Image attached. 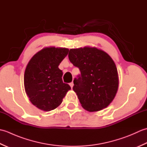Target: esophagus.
Segmentation results:
<instances>
[{
    "label": "esophagus",
    "instance_id": "34e87169",
    "mask_svg": "<svg viewBox=\"0 0 147 147\" xmlns=\"http://www.w3.org/2000/svg\"><path fill=\"white\" fill-rule=\"evenodd\" d=\"M69 85H70V86H71V88H73V85H74V83H73V82H71V83H69Z\"/></svg>",
    "mask_w": 147,
    "mask_h": 147
}]
</instances>
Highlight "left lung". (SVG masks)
Masks as SVG:
<instances>
[{
	"label": "left lung",
	"instance_id": "1",
	"mask_svg": "<svg viewBox=\"0 0 147 147\" xmlns=\"http://www.w3.org/2000/svg\"><path fill=\"white\" fill-rule=\"evenodd\" d=\"M69 59L81 72L74 80L73 90L82 107L89 112L106 108L117 92L119 80L114 61L95 47L70 49Z\"/></svg>",
	"mask_w": 147,
	"mask_h": 147
}]
</instances>
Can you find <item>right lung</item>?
I'll return each mask as SVG.
<instances>
[{"instance_id": "right-lung-1", "label": "right lung", "mask_w": 147, "mask_h": 147, "mask_svg": "<svg viewBox=\"0 0 147 147\" xmlns=\"http://www.w3.org/2000/svg\"><path fill=\"white\" fill-rule=\"evenodd\" d=\"M68 52L65 48H44L33 56L26 67L25 92L30 102L42 111L57 108L71 90L68 84L62 82L63 73L58 67Z\"/></svg>"}]
</instances>
